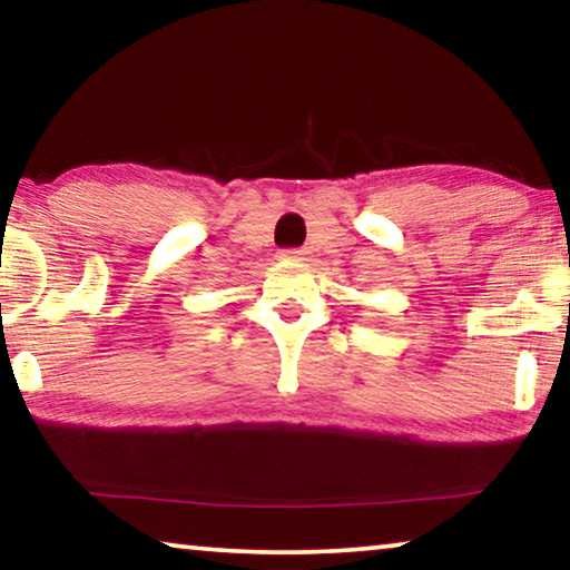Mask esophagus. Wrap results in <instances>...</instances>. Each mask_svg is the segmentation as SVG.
I'll list each match as a JSON object with an SVG mask.
<instances>
[{
  "instance_id": "obj_1",
  "label": "esophagus",
  "mask_w": 570,
  "mask_h": 570,
  "mask_svg": "<svg viewBox=\"0 0 570 570\" xmlns=\"http://www.w3.org/2000/svg\"><path fill=\"white\" fill-rule=\"evenodd\" d=\"M304 248H284L282 253H278V258H302L304 256Z\"/></svg>"
}]
</instances>
